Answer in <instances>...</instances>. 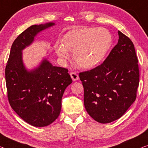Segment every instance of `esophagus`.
I'll list each match as a JSON object with an SVG mask.
<instances>
[{"mask_svg":"<svg viewBox=\"0 0 148 148\" xmlns=\"http://www.w3.org/2000/svg\"><path fill=\"white\" fill-rule=\"evenodd\" d=\"M70 76H71V78L73 81H77L79 79V76L76 72H70Z\"/></svg>","mask_w":148,"mask_h":148,"instance_id":"esophagus-1","label":"esophagus"}]
</instances>
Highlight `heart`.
<instances>
[{"mask_svg": "<svg viewBox=\"0 0 148 148\" xmlns=\"http://www.w3.org/2000/svg\"><path fill=\"white\" fill-rule=\"evenodd\" d=\"M62 45L55 51L62 60L68 59V52H73L75 63L83 69H92L100 64L111 48L113 38L103 28H81L68 32L62 38Z\"/></svg>", "mask_w": 148, "mask_h": 148, "instance_id": "1", "label": "heart"}]
</instances>
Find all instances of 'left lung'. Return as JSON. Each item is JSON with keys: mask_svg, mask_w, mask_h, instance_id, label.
<instances>
[{"mask_svg": "<svg viewBox=\"0 0 148 148\" xmlns=\"http://www.w3.org/2000/svg\"><path fill=\"white\" fill-rule=\"evenodd\" d=\"M118 44L102 64L79 74L88 114L101 123L121 118L134 103L139 86L138 60L134 44L118 31Z\"/></svg>", "mask_w": 148, "mask_h": 148, "instance_id": "obj_1", "label": "left lung"}]
</instances>
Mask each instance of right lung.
<instances>
[{
	"label": "right lung",
	"instance_id": "right-lung-1",
	"mask_svg": "<svg viewBox=\"0 0 148 148\" xmlns=\"http://www.w3.org/2000/svg\"><path fill=\"white\" fill-rule=\"evenodd\" d=\"M54 23L32 25L19 35L11 46L5 69L8 99L14 111L35 127L50 125L60 115L62 98L72 83L66 68L54 66L44 58L38 66L26 69L23 50L32 44L40 32Z\"/></svg>",
	"mask_w": 148,
	"mask_h": 148
}]
</instances>
